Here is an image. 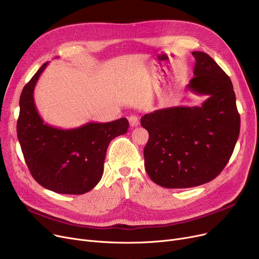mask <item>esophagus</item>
Segmentation results:
<instances>
[{
	"label": "esophagus",
	"instance_id": "1",
	"mask_svg": "<svg viewBox=\"0 0 259 259\" xmlns=\"http://www.w3.org/2000/svg\"><path fill=\"white\" fill-rule=\"evenodd\" d=\"M129 124L131 127L139 126V117L137 115H131L129 117Z\"/></svg>",
	"mask_w": 259,
	"mask_h": 259
}]
</instances>
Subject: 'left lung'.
I'll list each match as a JSON object with an SVG mask.
<instances>
[{
	"mask_svg": "<svg viewBox=\"0 0 259 259\" xmlns=\"http://www.w3.org/2000/svg\"><path fill=\"white\" fill-rule=\"evenodd\" d=\"M194 77L187 89L207 95L201 106L162 108L141 118L149 133L145 169L168 189L200 186L226 167L239 137L240 117L232 81L216 62L193 51Z\"/></svg>",
	"mask_w": 259,
	"mask_h": 259,
	"instance_id": "left-lung-1",
	"label": "left lung"
}]
</instances>
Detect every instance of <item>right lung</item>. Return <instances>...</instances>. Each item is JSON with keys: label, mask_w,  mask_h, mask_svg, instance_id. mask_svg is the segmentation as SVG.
<instances>
[{"label": "right lung", "mask_w": 259, "mask_h": 259, "mask_svg": "<svg viewBox=\"0 0 259 259\" xmlns=\"http://www.w3.org/2000/svg\"><path fill=\"white\" fill-rule=\"evenodd\" d=\"M48 62L23 88L20 98L18 139L32 178L61 194H84L101 181L107 148L129 128L127 118L94 122L73 129L45 124L34 104V88Z\"/></svg>", "instance_id": "right-lung-1"}]
</instances>
